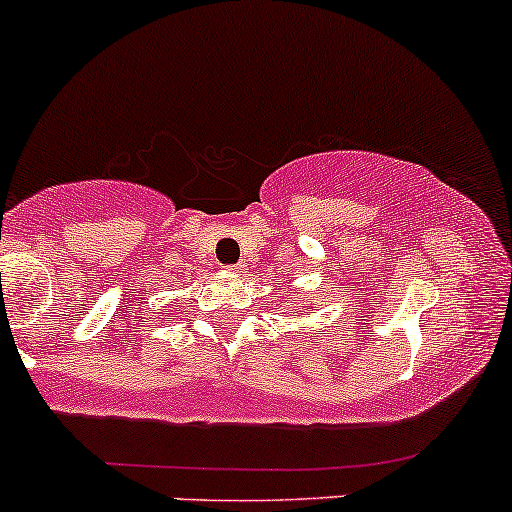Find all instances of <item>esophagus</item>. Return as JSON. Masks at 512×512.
Returning a JSON list of instances; mask_svg holds the SVG:
<instances>
[{
	"instance_id": "esophagus-1",
	"label": "esophagus",
	"mask_w": 512,
	"mask_h": 512,
	"mask_svg": "<svg viewBox=\"0 0 512 512\" xmlns=\"http://www.w3.org/2000/svg\"><path fill=\"white\" fill-rule=\"evenodd\" d=\"M243 267H245V264L238 262V264H233V267H228V269H231V272H243Z\"/></svg>"
}]
</instances>
